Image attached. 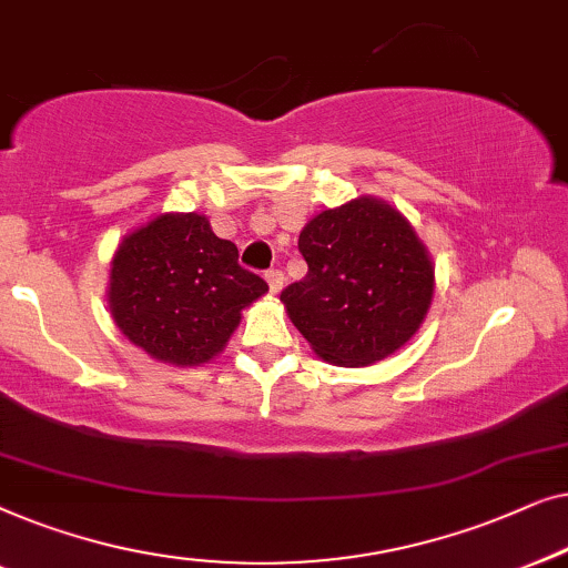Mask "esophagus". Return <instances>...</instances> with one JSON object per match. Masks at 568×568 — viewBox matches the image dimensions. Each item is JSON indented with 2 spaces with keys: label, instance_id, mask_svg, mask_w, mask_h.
I'll return each mask as SVG.
<instances>
[{
  "label": "esophagus",
  "instance_id": "34e87169",
  "mask_svg": "<svg viewBox=\"0 0 568 568\" xmlns=\"http://www.w3.org/2000/svg\"><path fill=\"white\" fill-rule=\"evenodd\" d=\"M265 281L270 285V293H281V287H283V273H281V270H275V267L267 270Z\"/></svg>",
  "mask_w": 568,
  "mask_h": 568
}]
</instances>
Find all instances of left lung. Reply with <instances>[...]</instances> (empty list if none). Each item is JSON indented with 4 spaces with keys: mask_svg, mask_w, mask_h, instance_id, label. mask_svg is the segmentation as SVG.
I'll return each mask as SVG.
<instances>
[{
    "mask_svg": "<svg viewBox=\"0 0 568 568\" xmlns=\"http://www.w3.org/2000/svg\"><path fill=\"white\" fill-rule=\"evenodd\" d=\"M308 273L281 293L326 363L361 367L409 342L435 291L425 244L394 207L361 197L318 213L298 236Z\"/></svg>",
    "mask_w": 568,
    "mask_h": 568,
    "instance_id": "8db88e82",
    "label": "left lung"
}]
</instances>
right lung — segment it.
Masks as SVG:
<instances>
[{
  "label": "right lung",
  "mask_w": 568,
  "mask_h": 568,
  "mask_svg": "<svg viewBox=\"0 0 568 568\" xmlns=\"http://www.w3.org/2000/svg\"><path fill=\"white\" fill-rule=\"evenodd\" d=\"M267 291L203 215L164 213L123 239L110 270V311L156 361L201 365L221 353L242 308Z\"/></svg>",
  "instance_id": "right-lung-1"
}]
</instances>
